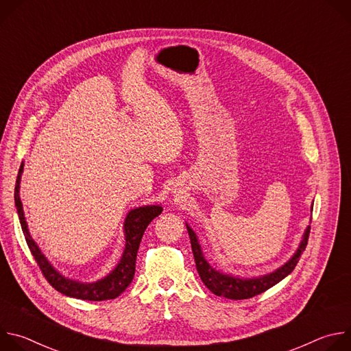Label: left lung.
<instances>
[{
    "instance_id": "1",
    "label": "left lung",
    "mask_w": 351,
    "mask_h": 351,
    "mask_svg": "<svg viewBox=\"0 0 351 351\" xmlns=\"http://www.w3.org/2000/svg\"><path fill=\"white\" fill-rule=\"evenodd\" d=\"M189 236H190V243H191V250H193V256H194V261H195V268L197 272L202 278L203 283L217 295L221 297H226L230 300H244V298H252L260 293H264L265 290H268L269 287L275 286L276 283H279L282 279H285L297 265L300 257H302L303 252L307 247L308 243V236H310V230L311 226H308L304 232L303 240L300 243L297 252L294 253V256L280 268H278L276 271H274L272 274L260 276V278H252V279H241V278H236L223 272H219L218 269H215L214 267H211L207 260L203 256L202 247H199V243L197 240L195 233L193 232V229L186 223Z\"/></svg>"
}]
</instances>
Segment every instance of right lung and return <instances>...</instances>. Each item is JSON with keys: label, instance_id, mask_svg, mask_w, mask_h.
<instances>
[{"label": "right lung", "instance_id": "right-lung-1", "mask_svg": "<svg viewBox=\"0 0 351 351\" xmlns=\"http://www.w3.org/2000/svg\"><path fill=\"white\" fill-rule=\"evenodd\" d=\"M22 172H23V162L21 164L18 178H16V184H15V206H16V211L19 215V221H21V226H22L26 243L47 282L56 290H58L65 295L80 298V300H88V302H103V300L117 298L132 283L134 271H136V256L138 252V245L144 234V230L147 229L149 222L162 213V207L144 206V207H138L129 211L123 225L126 244H125V250L119 264L106 278L93 283H82V282L72 280L62 276L51 264H49V261L44 257L36 241L32 239L27 229L21 195H19V189H21L19 183H21Z\"/></svg>", "mask_w": 351, "mask_h": 351}]
</instances>
